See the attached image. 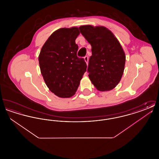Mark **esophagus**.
<instances>
[{
  "mask_svg": "<svg viewBox=\"0 0 159 159\" xmlns=\"http://www.w3.org/2000/svg\"><path fill=\"white\" fill-rule=\"evenodd\" d=\"M84 60L85 61V62L86 63V64L88 65V60H89V58H88V56H86L84 57Z\"/></svg>",
  "mask_w": 159,
  "mask_h": 159,
  "instance_id": "esophagus-1",
  "label": "esophagus"
}]
</instances>
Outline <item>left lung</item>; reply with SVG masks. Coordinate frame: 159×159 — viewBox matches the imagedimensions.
Listing matches in <instances>:
<instances>
[{"label": "left lung", "instance_id": "8db88e82", "mask_svg": "<svg viewBox=\"0 0 159 159\" xmlns=\"http://www.w3.org/2000/svg\"><path fill=\"white\" fill-rule=\"evenodd\" d=\"M81 34L91 44L88 71L92 83L101 92L112 90L123 76L126 56L119 41L104 26L82 25Z\"/></svg>", "mask_w": 159, "mask_h": 159}]
</instances>
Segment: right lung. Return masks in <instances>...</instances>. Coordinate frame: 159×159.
I'll return each instance as SVG.
<instances>
[{
	"label": "right lung",
	"mask_w": 159,
	"mask_h": 159,
	"mask_svg": "<svg viewBox=\"0 0 159 159\" xmlns=\"http://www.w3.org/2000/svg\"><path fill=\"white\" fill-rule=\"evenodd\" d=\"M77 27L55 31L42 46L39 55L41 74L49 89L57 97H73L86 70L83 58L77 57Z\"/></svg>",
	"instance_id": "obj_1"
}]
</instances>
